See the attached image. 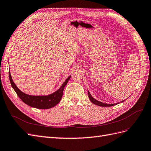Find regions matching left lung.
Listing matches in <instances>:
<instances>
[{"label":"left lung","mask_w":151,"mask_h":151,"mask_svg":"<svg viewBox=\"0 0 151 151\" xmlns=\"http://www.w3.org/2000/svg\"><path fill=\"white\" fill-rule=\"evenodd\" d=\"M88 96H89V98L90 101L91 102H92L93 104H94L96 105H98V106H103V107L112 106H114V105H116V104L119 103H116L115 104H107V103H102L101 101H98V100L95 99L94 98L92 97V96L91 95V94L89 93V91H88ZM123 101H123L122 102H123ZM120 103H122V102H120Z\"/></svg>","instance_id":"1"}]
</instances>
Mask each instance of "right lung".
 <instances>
[{"instance_id":"obj_1","label":"right lung","mask_w":151,"mask_h":151,"mask_svg":"<svg viewBox=\"0 0 151 151\" xmlns=\"http://www.w3.org/2000/svg\"><path fill=\"white\" fill-rule=\"evenodd\" d=\"M70 76L65 80L60 88L51 94L47 96H31L22 93L21 90L18 89L12 79L10 71L9 72L11 84L19 98L28 106L38 109H49L58 104L62 97L63 88L70 79Z\"/></svg>"}]
</instances>
